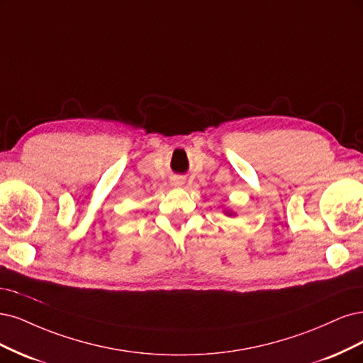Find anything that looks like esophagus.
Returning <instances> with one entry per match:
<instances>
[{
  "label": "esophagus",
  "instance_id": "1",
  "mask_svg": "<svg viewBox=\"0 0 363 363\" xmlns=\"http://www.w3.org/2000/svg\"><path fill=\"white\" fill-rule=\"evenodd\" d=\"M172 185L177 186V189H181V186L184 185V179L182 178H173L172 179Z\"/></svg>",
  "mask_w": 363,
  "mask_h": 363
}]
</instances>
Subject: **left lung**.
Listing matches in <instances>:
<instances>
[{
    "mask_svg": "<svg viewBox=\"0 0 363 363\" xmlns=\"http://www.w3.org/2000/svg\"><path fill=\"white\" fill-rule=\"evenodd\" d=\"M225 214H226L228 217H233V216H235V213L230 211V209H225Z\"/></svg>",
    "mask_w": 363,
    "mask_h": 363,
    "instance_id": "1",
    "label": "left lung"
}]
</instances>
